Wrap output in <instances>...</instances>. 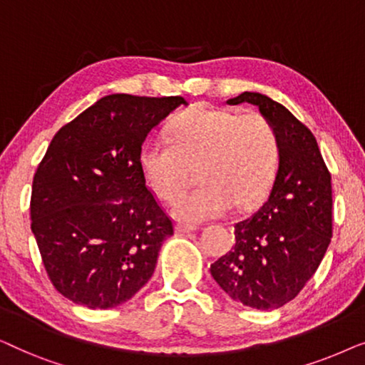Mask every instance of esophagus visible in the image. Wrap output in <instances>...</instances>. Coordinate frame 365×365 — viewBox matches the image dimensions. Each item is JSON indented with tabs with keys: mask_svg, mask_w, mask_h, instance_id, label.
Listing matches in <instances>:
<instances>
[{
	"mask_svg": "<svg viewBox=\"0 0 365 365\" xmlns=\"http://www.w3.org/2000/svg\"><path fill=\"white\" fill-rule=\"evenodd\" d=\"M196 229H197V226H194V224L179 222L178 226H176V231L181 232V234H184V232H192V231H196Z\"/></svg>",
	"mask_w": 365,
	"mask_h": 365,
	"instance_id": "obj_1",
	"label": "esophagus"
}]
</instances>
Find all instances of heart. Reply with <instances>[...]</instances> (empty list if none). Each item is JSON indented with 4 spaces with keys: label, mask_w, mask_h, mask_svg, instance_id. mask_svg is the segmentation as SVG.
<instances>
[{
    "label": "heart",
    "mask_w": 365,
    "mask_h": 365,
    "mask_svg": "<svg viewBox=\"0 0 365 365\" xmlns=\"http://www.w3.org/2000/svg\"><path fill=\"white\" fill-rule=\"evenodd\" d=\"M279 138L259 113L236 114L197 104L179 113L168 139H151L139 153L144 181L159 199L173 202L197 166L201 186L182 194L174 216L201 222L236 209L256 206L276 178Z\"/></svg>",
    "instance_id": "b5f03b06"
}]
</instances>
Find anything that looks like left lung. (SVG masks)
Segmentation results:
<instances>
[{
  "instance_id": "1",
  "label": "left lung",
  "mask_w": 365,
  "mask_h": 365,
  "mask_svg": "<svg viewBox=\"0 0 365 365\" xmlns=\"http://www.w3.org/2000/svg\"><path fill=\"white\" fill-rule=\"evenodd\" d=\"M251 103L279 138V169L267 201L234 226L236 244L211 264L221 289L244 306L272 311L292 301L314 276L332 237L331 173L311 129L261 93L227 104Z\"/></svg>"
}]
</instances>
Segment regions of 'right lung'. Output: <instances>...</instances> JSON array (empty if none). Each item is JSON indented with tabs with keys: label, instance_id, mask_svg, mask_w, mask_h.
Instances as JSON below:
<instances>
[{
	"label": "right lung",
	"instance_id": "1",
	"mask_svg": "<svg viewBox=\"0 0 365 365\" xmlns=\"http://www.w3.org/2000/svg\"><path fill=\"white\" fill-rule=\"evenodd\" d=\"M186 99L104 96L54 134L31 191L49 281L89 309L126 302L151 279L171 217L139 168L148 133Z\"/></svg>",
	"mask_w": 365,
	"mask_h": 365
}]
</instances>
